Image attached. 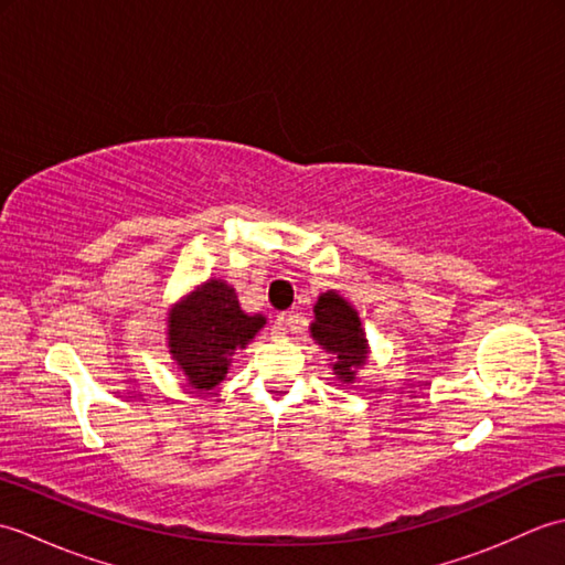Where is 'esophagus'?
<instances>
[{"instance_id": "1", "label": "esophagus", "mask_w": 565, "mask_h": 565, "mask_svg": "<svg viewBox=\"0 0 565 565\" xmlns=\"http://www.w3.org/2000/svg\"><path fill=\"white\" fill-rule=\"evenodd\" d=\"M298 326V316L296 313H284L276 318V326H274V334L276 338H284V334H289L291 330H296Z\"/></svg>"}]
</instances>
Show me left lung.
Masks as SVG:
<instances>
[{"instance_id": "8db88e82", "label": "left lung", "mask_w": 565, "mask_h": 565, "mask_svg": "<svg viewBox=\"0 0 565 565\" xmlns=\"http://www.w3.org/2000/svg\"><path fill=\"white\" fill-rule=\"evenodd\" d=\"M316 320L310 322V338L332 359L330 369L342 383H354L356 371L369 362V340L356 308L340 291H326L313 306Z\"/></svg>"}]
</instances>
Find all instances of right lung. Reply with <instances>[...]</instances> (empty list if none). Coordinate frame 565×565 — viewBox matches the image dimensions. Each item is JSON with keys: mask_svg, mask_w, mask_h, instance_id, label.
<instances>
[{"mask_svg": "<svg viewBox=\"0 0 565 565\" xmlns=\"http://www.w3.org/2000/svg\"><path fill=\"white\" fill-rule=\"evenodd\" d=\"M264 326L262 313L239 308L231 284L211 276L167 313V350L191 388L211 391L225 379L233 354L245 350Z\"/></svg>", "mask_w": 565, "mask_h": 565, "instance_id": "obj_1", "label": "right lung"}]
</instances>
